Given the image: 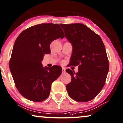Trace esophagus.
<instances>
[{"mask_svg":"<svg viewBox=\"0 0 123 123\" xmlns=\"http://www.w3.org/2000/svg\"><path fill=\"white\" fill-rule=\"evenodd\" d=\"M62 72L63 73L65 72V68L64 67H62Z\"/></svg>","mask_w":123,"mask_h":123,"instance_id":"obj_1","label":"esophagus"}]
</instances>
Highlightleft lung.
<instances>
[{"label": "left lung", "mask_w": 123, "mask_h": 123, "mask_svg": "<svg viewBox=\"0 0 123 123\" xmlns=\"http://www.w3.org/2000/svg\"><path fill=\"white\" fill-rule=\"evenodd\" d=\"M60 26L72 46L70 65H79L76 73L66 69L72 78L66 85L68 94L76 101H89L102 89L109 71L105 45L99 36L82 24H61Z\"/></svg>", "instance_id": "left-lung-1"}]
</instances>
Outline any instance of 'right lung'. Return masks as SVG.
<instances>
[{
	"label": "right lung",
	"mask_w": 123,
	"mask_h": 123,
	"mask_svg": "<svg viewBox=\"0 0 123 123\" xmlns=\"http://www.w3.org/2000/svg\"><path fill=\"white\" fill-rule=\"evenodd\" d=\"M64 34L57 24H41L24 30L17 38L9 62L15 85L27 99L41 102L50 94L51 84L59 77L62 68L43 67L44 54H50V43Z\"/></svg>",
	"instance_id": "obj_1"
}]
</instances>
